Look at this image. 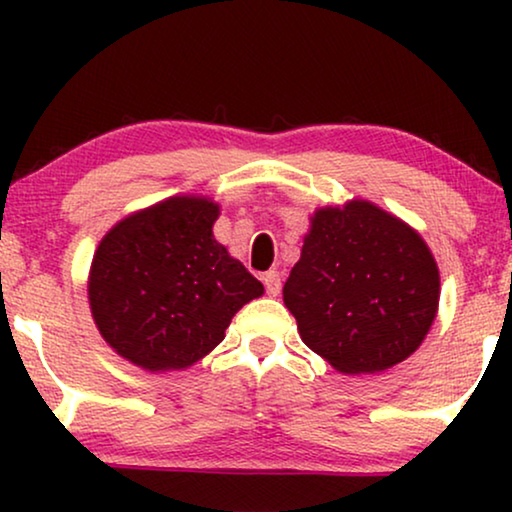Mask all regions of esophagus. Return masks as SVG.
<instances>
[{"mask_svg":"<svg viewBox=\"0 0 512 512\" xmlns=\"http://www.w3.org/2000/svg\"><path fill=\"white\" fill-rule=\"evenodd\" d=\"M263 284H265V291H268V296H277V293L282 291V277H279L277 270L265 272Z\"/></svg>","mask_w":512,"mask_h":512,"instance_id":"obj_1","label":"esophagus"}]
</instances>
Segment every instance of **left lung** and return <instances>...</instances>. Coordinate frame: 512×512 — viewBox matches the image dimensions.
Returning <instances> with one entry per match:
<instances>
[{"label": "left lung", "instance_id": "left-lung-1", "mask_svg": "<svg viewBox=\"0 0 512 512\" xmlns=\"http://www.w3.org/2000/svg\"><path fill=\"white\" fill-rule=\"evenodd\" d=\"M284 305L312 352L345 375L382 373L415 352L436 319L440 275L422 235L368 200L321 207Z\"/></svg>", "mask_w": 512, "mask_h": 512}]
</instances>
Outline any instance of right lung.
<instances>
[{"instance_id": "add662e5", "label": "right lung", "mask_w": 512, "mask_h": 512, "mask_svg": "<svg viewBox=\"0 0 512 512\" xmlns=\"http://www.w3.org/2000/svg\"><path fill=\"white\" fill-rule=\"evenodd\" d=\"M219 205L174 195L118 221L88 277L97 331L123 359L149 373L193 366L226 338L263 284L214 240Z\"/></svg>"}]
</instances>
